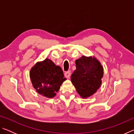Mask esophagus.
Wrapping results in <instances>:
<instances>
[{
	"mask_svg": "<svg viewBox=\"0 0 134 134\" xmlns=\"http://www.w3.org/2000/svg\"><path fill=\"white\" fill-rule=\"evenodd\" d=\"M64 75H65V77L67 78V79H69V78H70V76H71V72H70V71H68L67 72H65V74H64Z\"/></svg>",
	"mask_w": 134,
	"mask_h": 134,
	"instance_id": "1",
	"label": "esophagus"
}]
</instances>
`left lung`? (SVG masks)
<instances>
[{"instance_id": "8db88e82", "label": "left lung", "mask_w": 134, "mask_h": 134, "mask_svg": "<svg viewBox=\"0 0 134 134\" xmlns=\"http://www.w3.org/2000/svg\"><path fill=\"white\" fill-rule=\"evenodd\" d=\"M76 67L71 76L72 85L83 98L92 96L101 85L102 65L96 58L82 56L76 61Z\"/></svg>"}]
</instances>
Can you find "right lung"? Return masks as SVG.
<instances>
[{"label":"right lung","instance_id":"add662e5","mask_svg":"<svg viewBox=\"0 0 134 134\" xmlns=\"http://www.w3.org/2000/svg\"><path fill=\"white\" fill-rule=\"evenodd\" d=\"M30 78L38 93L48 98L55 96L60 86L66 80L62 68L48 58L36 63L30 71Z\"/></svg>","mask_w":134,"mask_h":134}]
</instances>
